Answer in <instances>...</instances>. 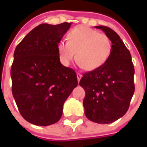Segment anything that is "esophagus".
<instances>
[{
    "instance_id": "esophagus-1",
    "label": "esophagus",
    "mask_w": 147,
    "mask_h": 147,
    "mask_svg": "<svg viewBox=\"0 0 147 147\" xmlns=\"http://www.w3.org/2000/svg\"><path fill=\"white\" fill-rule=\"evenodd\" d=\"M76 76H77V80H78V81H80V80H81V78H82V74L79 73V72H77L76 73Z\"/></svg>"
}]
</instances>
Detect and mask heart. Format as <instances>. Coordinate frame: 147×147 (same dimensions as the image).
<instances>
[{
    "instance_id": "obj_1",
    "label": "heart",
    "mask_w": 147,
    "mask_h": 147,
    "mask_svg": "<svg viewBox=\"0 0 147 147\" xmlns=\"http://www.w3.org/2000/svg\"><path fill=\"white\" fill-rule=\"evenodd\" d=\"M57 51L60 61L64 66H68L76 56L81 67L86 71H93L108 60L112 51V42L105 34L80 26L68 32L67 42L61 41L58 43Z\"/></svg>"
}]
</instances>
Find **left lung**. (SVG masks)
I'll return each instance as SVG.
<instances>
[{
    "instance_id": "obj_1",
    "label": "left lung",
    "mask_w": 147,
    "mask_h": 147,
    "mask_svg": "<svg viewBox=\"0 0 147 147\" xmlns=\"http://www.w3.org/2000/svg\"><path fill=\"white\" fill-rule=\"evenodd\" d=\"M112 42L110 56L105 64L83 75L80 85L86 95L83 106L86 117L98 123H110L126 113L134 91L131 56L120 36L111 28L96 26Z\"/></svg>"
}]
</instances>
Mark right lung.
Here are the masks:
<instances>
[{
    "label": "right lung",
    "mask_w": 147,
    "mask_h": 147,
    "mask_svg": "<svg viewBox=\"0 0 147 147\" xmlns=\"http://www.w3.org/2000/svg\"><path fill=\"white\" fill-rule=\"evenodd\" d=\"M71 23L42 24L27 34L14 52L11 91L20 113L38 126L57 123L78 85L76 71L61 64L57 44Z\"/></svg>",
    "instance_id": "add662e5"
}]
</instances>
